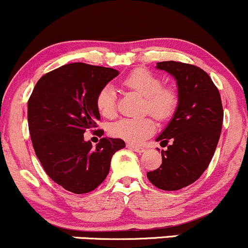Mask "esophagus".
I'll list each match as a JSON object with an SVG mask.
<instances>
[{"label": "esophagus", "mask_w": 248, "mask_h": 248, "mask_svg": "<svg viewBox=\"0 0 248 248\" xmlns=\"http://www.w3.org/2000/svg\"><path fill=\"white\" fill-rule=\"evenodd\" d=\"M127 148H129V149H132V150H134V152H136V153H143L144 150H146L143 147L135 146V144H132V143H128L127 144Z\"/></svg>", "instance_id": "obj_1"}]
</instances>
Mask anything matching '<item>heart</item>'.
Returning a JSON list of instances; mask_svg holds the SVG:
<instances>
[{"instance_id":"1","label":"heart","mask_w":248,"mask_h":248,"mask_svg":"<svg viewBox=\"0 0 248 248\" xmlns=\"http://www.w3.org/2000/svg\"><path fill=\"white\" fill-rule=\"evenodd\" d=\"M124 86L134 91L144 98L143 109L149 112L158 120L171 118L178 106V95L175 90L163 87L160 77L144 69L134 70L122 81ZM99 113L105 118H113L116 113V94L109 85L99 91L95 99ZM156 124L149 116L142 118H124L113 122L108 132L113 138L129 142L141 143L155 132Z\"/></svg>"}]
</instances>
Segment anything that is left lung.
Instances as JSON below:
<instances>
[{"label": "left lung", "mask_w": 248, "mask_h": 248, "mask_svg": "<svg viewBox=\"0 0 248 248\" xmlns=\"http://www.w3.org/2000/svg\"><path fill=\"white\" fill-rule=\"evenodd\" d=\"M156 69L175 78L178 106L156 139L166 146L171 143L162 150L161 167L147 177L158 189L175 191L192 184L207 169L220 138L224 110L218 88L205 71L173 61L157 62Z\"/></svg>", "instance_id": "obj_1"}]
</instances>
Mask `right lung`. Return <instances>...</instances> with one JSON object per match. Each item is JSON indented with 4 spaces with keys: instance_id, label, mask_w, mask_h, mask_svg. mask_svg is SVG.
Masks as SVG:
<instances>
[{
    "instance_id": "1",
    "label": "right lung",
    "mask_w": 248,
    "mask_h": 248,
    "mask_svg": "<svg viewBox=\"0 0 248 248\" xmlns=\"http://www.w3.org/2000/svg\"><path fill=\"white\" fill-rule=\"evenodd\" d=\"M119 75L110 67L72 62L43 76L28 101V124L36 156L47 176L73 193H87L107 177L121 139L102 138L95 148L84 133L96 127L99 91ZM101 134H104L100 130Z\"/></svg>"
}]
</instances>
